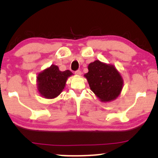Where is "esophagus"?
<instances>
[{
    "label": "esophagus",
    "mask_w": 158,
    "mask_h": 158,
    "mask_svg": "<svg viewBox=\"0 0 158 158\" xmlns=\"http://www.w3.org/2000/svg\"><path fill=\"white\" fill-rule=\"evenodd\" d=\"M75 75H81V70H76L75 72Z\"/></svg>",
    "instance_id": "obj_1"
}]
</instances>
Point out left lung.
<instances>
[{
  "label": "left lung",
  "instance_id": "1",
  "mask_svg": "<svg viewBox=\"0 0 158 158\" xmlns=\"http://www.w3.org/2000/svg\"><path fill=\"white\" fill-rule=\"evenodd\" d=\"M85 77L92 91L103 102L117 98L122 91V77L113 65L96 60L88 64Z\"/></svg>",
  "mask_w": 158,
  "mask_h": 158
}]
</instances>
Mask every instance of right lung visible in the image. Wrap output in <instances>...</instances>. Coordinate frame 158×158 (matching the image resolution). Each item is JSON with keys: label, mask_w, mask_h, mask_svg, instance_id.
Returning a JSON list of instances; mask_svg holds the SVG:
<instances>
[{"label": "right lung", "mask_w": 158, "mask_h": 158, "mask_svg": "<svg viewBox=\"0 0 158 158\" xmlns=\"http://www.w3.org/2000/svg\"><path fill=\"white\" fill-rule=\"evenodd\" d=\"M73 73L70 70L62 72L58 67L52 64L37 76L38 90L46 98H54L61 94L68 77Z\"/></svg>", "instance_id": "right-lung-1"}]
</instances>
